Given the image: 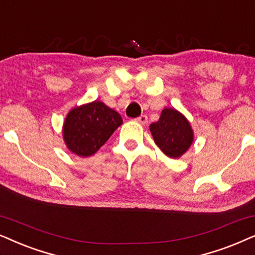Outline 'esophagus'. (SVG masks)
Segmentation results:
<instances>
[{
  "instance_id": "obj_1",
  "label": "esophagus",
  "mask_w": 255,
  "mask_h": 255,
  "mask_svg": "<svg viewBox=\"0 0 255 255\" xmlns=\"http://www.w3.org/2000/svg\"><path fill=\"white\" fill-rule=\"evenodd\" d=\"M135 121L138 122V124H141V125H145L148 122V117H147V115L143 114V115H141V117L135 119Z\"/></svg>"
}]
</instances>
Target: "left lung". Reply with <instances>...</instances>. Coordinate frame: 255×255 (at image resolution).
<instances>
[{
    "mask_svg": "<svg viewBox=\"0 0 255 255\" xmlns=\"http://www.w3.org/2000/svg\"><path fill=\"white\" fill-rule=\"evenodd\" d=\"M150 131L157 147L170 158H178L186 152L193 141L190 122L174 108H164L157 122L150 125Z\"/></svg>",
    "mask_w": 255,
    "mask_h": 255,
    "instance_id": "obj_1",
    "label": "left lung"
}]
</instances>
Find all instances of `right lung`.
Listing matches in <instances>:
<instances>
[{
    "label": "right lung",
    "mask_w": 255,
    "mask_h": 255,
    "mask_svg": "<svg viewBox=\"0 0 255 255\" xmlns=\"http://www.w3.org/2000/svg\"><path fill=\"white\" fill-rule=\"evenodd\" d=\"M121 124L120 114L101 101L81 105L72 108L64 121V142L73 154L88 157L106 143Z\"/></svg>",
    "instance_id": "obj_1"
}]
</instances>
